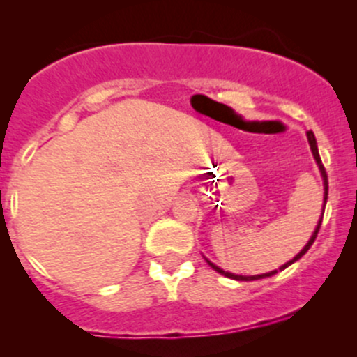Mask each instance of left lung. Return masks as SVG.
<instances>
[{"instance_id":"obj_1","label":"left lung","mask_w":357,"mask_h":357,"mask_svg":"<svg viewBox=\"0 0 357 357\" xmlns=\"http://www.w3.org/2000/svg\"><path fill=\"white\" fill-rule=\"evenodd\" d=\"M307 139H309V145H311V150H312V155H314V158H316V162H318V165H319V171H321V176H323V181H325V205H326V200H328V176H326V171H325V165L321 164V158H319V153H318V145H316V138H314V132L312 131H307ZM323 211H325V208H323ZM321 221H323V218L319 219V222H318V226H316V229H314V233H312V236H311V240H309L307 242V245H305L304 248H302L301 252H298L297 255H295L294 259H291V261H289L287 262V264H283L282 268L280 269H285V268H289L290 264H294L295 261H298V259L302 257V255L305 254V252L309 250V248H311V245L312 243H314V240H316V236H318V231H319V228H321ZM208 262V261H207ZM208 266H211L212 269H215V271L218 273H221V275H225V276H228V278H233V280H238V282H254V280H261V278H268V276H273L275 275V273H278V269H275V271H271V273H264V275H255V276H242V275H233V273H228V271H222L221 268H218V266L215 264H212V262H208Z\"/></svg>"}]
</instances>
